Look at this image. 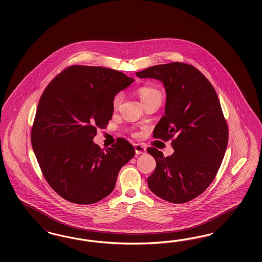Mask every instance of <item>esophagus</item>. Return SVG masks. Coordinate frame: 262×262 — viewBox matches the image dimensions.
I'll use <instances>...</instances> for the list:
<instances>
[{"label": "esophagus", "mask_w": 262, "mask_h": 262, "mask_svg": "<svg viewBox=\"0 0 262 262\" xmlns=\"http://www.w3.org/2000/svg\"><path fill=\"white\" fill-rule=\"evenodd\" d=\"M145 128L151 130V129H153V125H151V124H147V125H145ZM136 151H137V150L136 149ZM138 152H139V151H138Z\"/></svg>", "instance_id": "1"}]
</instances>
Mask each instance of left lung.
<instances>
[{"mask_svg":"<svg viewBox=\"0 0 262 262\" xmlns=\"http://www.w3.org/2000/svg\"><path fill=\"white\" fill-rule=\"evenodd\" d=\"M133 82L111 69L73 66L44 90L31 143L44 178L62 199L92 204L114 190L120 170L129 159L120 144L100 148L93 137L112 119L115 96Z\"/></svg>","mask_w":262,"mask_h":262,"instance_id":"left-lung-1","label":"left lung"}]
</instances>
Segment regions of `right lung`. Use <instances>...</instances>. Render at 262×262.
Here are the masks:
<instances>
[{
    "mask_svg": "<svg viewBox=\"0 0 262 262\" xmlns=\"http://www.w3.org/2000/svg\"><path fill=\"white\" fill-rule=\"evenodd\" d=\"M137 75L162 82L165 116L155 126L154 137L172 140L174 150L171 156L155 158L156 168L147 179L150 190L173 203L193 200L214 180L228 143L216 91L200 71L183 62L150 67Z\"/></svg>",
    "mask_w": 262,
    "mask_h": 262,
    "instance_id": "right-lung-1",
    "label": "right lung"
}]
</instances>
